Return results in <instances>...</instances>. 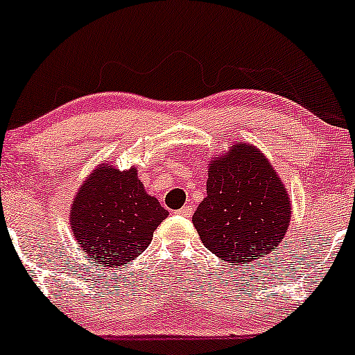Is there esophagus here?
<instances>
[{"instance_id": "obj_1", "label": "esophagus", "mask_w": 355, "mask_h": 355, "mask_svg": "<svg viewBox=\"0 0 355 355\" xmlns=\"http://www.w3.org/2000/svg\"><path fill=\"white\" fill-rule=\"evenodd\" d=\"M191 214H193V207L191 205H185L178 210V215H182V217H191Z\"/></svg>"}]
</instances>
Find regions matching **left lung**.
<instances>
[{"instance_id": "1", "label": "left lung", "mask_w": 355, "mask_h": 355, "mask_svg": "<svg viewBox=\"0 0 355 355\" xmlns=\"http://www.w3.org/2000/svg\"><path fill=\"white\" fill-rule=\"evenodd\" d=\"M291 217L282 178L257 146L237 141L210 158L207 197L191 222L218 259L240 266L270 254L287 234Z\"/></svg>"}]
</instances>
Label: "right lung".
I'll use <instances>...</instances> for the list:
<instances>
[{
    "mask_svg": "<svg viewBox=\"0 0 355 355\" xmlns=\"http://www.w3.org/2000/svg\"><path fill=\"white\" fill-rule=\"evenodd\" d=\"M166 215L157 197L146 193L135 166L118 170L110 160L81 183L70 207V225L85 259L110 268L137 259Z\"/></svg>",
    "mask_w": 355,
    "mask_h": 355,
    "instance_id": "1",
    "label": "right lung"
}]
</instances>
